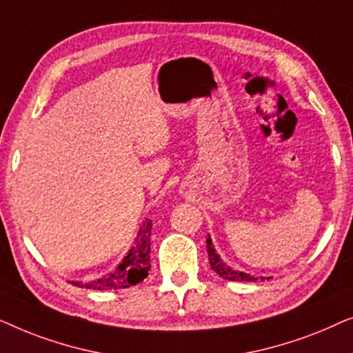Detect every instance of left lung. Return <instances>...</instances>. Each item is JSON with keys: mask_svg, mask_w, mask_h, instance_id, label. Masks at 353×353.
<instances>
[{"mask_svg": "<svg viewBox=\"0 0 353 353\" xmlns=\"http://www.w3.org/2000/svg\"><path fill=\"white\" fill-rule=\"evenodd\" d=\"M207 254H209L210 268L214 270L216 274H220L221 278L228 279V281H257V279H259V278L252 276V274L244 273V272H238V270H233L231 267H228V265H226L223 260L220 259V255L216 254L214 244H212L210 236L207 238ZM260 279L263 281V279H270V278L260 276Z\"/></svg>", "mask_w": 353, "mask_h": 353, "instance_id": "8db88e82", "label": "left lung"}]
</instances>
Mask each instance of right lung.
Segmentation results:
<instances>
[{
    "label": "right lung",
    "instance_id": "obj_1",
    "mask_svg": "<svg viewBox=\"0 0 353 353\" xmlns=\"http://www.w3.org/2000/svg\"><path fill=\"white\" fill-rule=\"evenodd\" d=\"M151 220L146 219L139 228L134 245L128 250V254L125 255L114 272L98 279H91V281H72V284L85 289H94V291H105V289H125L141 283L151 270V259H149L151 255Z\"/></svg>",
    "mask_w": 353,
    "mask_h": 353
}]
</instances>
